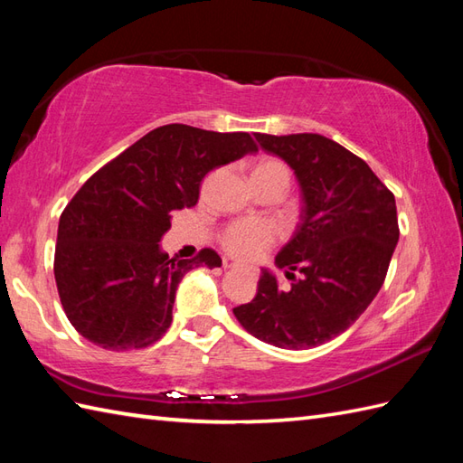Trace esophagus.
Returning <instances> with one entry per match:
<instances>
[{
  "label": "esophagus",
  "mask_w": 463,
  "mask_h": 463,
  "mask_svg": "<svg viewBox=\"0 0 463 463\" xmlns=\"http://www.w3.org/2000/svg\"><path fill=\"white\" fill-rule=\"evenodd\" d=\"M225 267H230V269H233V267H235V263H225Z\"/></svg>",
  "instance_id": "1"
}]
</instances>
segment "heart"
Here are the masks:
<instances>
[{"instance_id":"obj_1","label":"heart","mask_w":463,"mask_h":463,"mask_svg":"<svg viewBox=\"0 0 463 463\" xmlns=\"http://www.w3.org/2000/svg\"><path fill=\"white\" fill-rule=\"evenodd\" d=\"M251 176L255 178H275L289 182V170L281 160L261 158L253 166ZM277 228L265 220H241L233 222L222 232L220 243L232 258L241 261H253L263 255L277 241Z\"/></svg>"}]
</instances>
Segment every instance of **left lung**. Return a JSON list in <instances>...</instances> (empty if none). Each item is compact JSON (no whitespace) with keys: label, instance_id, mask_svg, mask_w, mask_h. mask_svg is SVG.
I'll list each match as a JSON object with an SVG mask.
<instances>
[{"label":"left lung","instance_id":"1","mask_svg":"<svg viewBox=\"0 0 463 463\" xmlns=\"http://www.w3.org/2000/svg\"><path fill=\"white\" fill-rule=\"evenodd\" d=\"M255 138L293 168L301 222L275 258L291 289L281 291L263 269L258 293L233 315L263 343L313 348L345 333L383 287L400 235L396 200L363 158L331 138L311 132Z\"/></svg>","mask_w":463,"mask_h":463}]
</instances>
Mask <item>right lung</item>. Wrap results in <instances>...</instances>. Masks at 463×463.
<instances>
[{
	"instance_id": "obj_1",
	"label": "right lung",
	"mask_w": 463,
	"mask_h": 463,
	"mask_svg": "<svg viewBox=\"0 0 463 463\" xmlns=\"http://www.w3.org/2000/svg\"><path fill=\"white\" fill-rule=\"evenodd\" d=\"M250 152L258 145L248 132L166 125L92 174L61 213L53 263L61 305L79 335L117 353L164 336L182 277L222 265L208 248L194 260L160 251L172 213L198 203L210 170Z\"/></svg>"
}]
</instances>
